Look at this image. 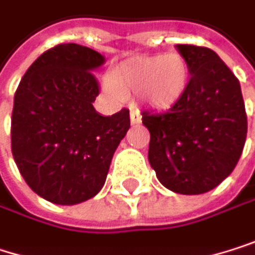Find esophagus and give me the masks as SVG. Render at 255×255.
<instances>
[{
	"label": "esophagus",
	"instance_id": "1",
	"mask_svg": "<svg viewBox=\"0 0 255 255\" xmlns=\"http://www.w3.org/2000/svg\"><path fill=\"white\" fill-rule=\"evenodd\" d=\"M130 122H131V125H137V124L142 122V115H140L139 110H131L130 112Z\"/></svg>",
	"mask_w": 255,
	"mask_h": 255
}]
</instances>
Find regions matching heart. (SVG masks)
I'll return each mask as SVG.
<instances>
[{"label":"heart","instance_id":"1","mask_svg":"<svg viewBox=\"0 0 255 255\" xmlns=\"http://www.w3.org/2000/svg\"><path fill=\"white\" fill-rule=\"evenodd\" d=\"M190 69L181 54L137 57L118 66L104 81V89L115 101L127 95L139 94L142 101L152 109L168 110L186 94Z\"/></svg>","mask_w":255,"mask_h":255}]
</instances>
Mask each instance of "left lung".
Segmentation results:
<instances>
[{"mask_svg":"<svg viewBox=\"0 0 255 255\" xmlns=\"http://www.w3.org/2000/svg\"><path fill=\"white\" fill-rule=\"evenodd\" d=\"M190 69L184 97L166 113H142L148 160L158 181L181 195L206 193L238 165L247 139L241 83L204 46L177 45Z\"/></svg>","mask_w":255,"mask_h":255,"instance_id":"8db88e82","label":"left lung"}]
</instances>
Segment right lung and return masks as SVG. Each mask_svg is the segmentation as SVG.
Returning <instances> with one entry per match:
<instances>
[{
    "instance_id": "obj_1",
    "label": "right lung",
    "mask_w": 255,
    "mask_h": 255,
    "mask_svg": "<svg viewBox=\"0 0 255 255\" xmlns=\"http://www.w3.org/2000/svg\"><path fill=\"white\" fill-rule=\"evenodd\" d=\"M104 56L77 43L45 51L14 94L11 152L25 183L54 204L74 206L104 186L113 154L130 128V112L97 113L94 71Z\"/></svg>"
}]
</instances>
